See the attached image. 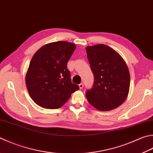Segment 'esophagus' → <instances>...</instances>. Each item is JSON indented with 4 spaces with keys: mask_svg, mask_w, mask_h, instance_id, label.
<instances>
[{
    "mask_svg": "<svg viewBox=\"0 0 153 153\" xmlns=\"http://www.w3.org/2000/svg\"><path fill=\"white\" fill-rule=\"evenodd\" d=\"M79 88H80V89H82V88H83V86H84V85L82 84V83H80V84H79Z\"/></svg>",
    "mask_w": 153,
    "mask_h": 153,
    "instance_id": "1",
    "label": "esophagus"
}]
</instances>
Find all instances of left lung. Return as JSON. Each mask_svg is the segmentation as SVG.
I'll list each match as a JSON object with an SVG mask.
<instances>
[{
	"instance_id": "8db88e82",
	"label": "left lung",
	"mask_w": 153,
	"mask_h": 153,
	"mask_svg": "<svg viewBox=\"0 0 153 153\" xmlns=\"http://www.w3.org/2000/svg\"><path fill=\"white\" fill-rule=\"evenodd\" d=\"M94 80L86 92L88 102L97 110L111 111L126 100L130 87V73L120 54L105 45L86 48Z\"/></svg>"
}]
</instances>
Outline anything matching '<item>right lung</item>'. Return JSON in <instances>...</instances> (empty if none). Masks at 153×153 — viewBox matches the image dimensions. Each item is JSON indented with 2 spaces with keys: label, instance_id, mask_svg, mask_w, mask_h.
I'll return each instance as SVG.
<instances>
[{
  "label": "right lung",
  "instance_id": "right-lung-1",
  "mask_svg": "<svg viewBox=\"0 0 153 153\" xmlns=\"http://www.w3.org/2000/svg\"><path fill=\"white\" fill-rule=\"evenodd\" d=\"M76 45L66 41L48 43L32 58L25 77L31 99L45 108L64 105L79 86L71 82L67 62Z\"/></svg>",
  "mask_w": 153,
  "mask_h": 153
}]
</instances>
